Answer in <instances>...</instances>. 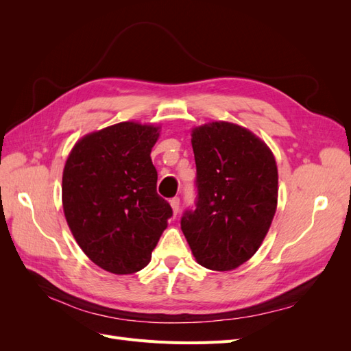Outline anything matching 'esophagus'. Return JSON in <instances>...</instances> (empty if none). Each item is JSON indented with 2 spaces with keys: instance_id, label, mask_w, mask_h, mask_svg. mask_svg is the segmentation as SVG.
Segmentation results:
<instances>
[{
  "instance_id": "34e87169",
  "label": "esophagus",
  "mask_w": 351,
  "mask_h": 351,
  "mask_svg": "<svg viewBox=\"0 0 351 351\" xmlns=\"http://www.w3.org/2000/svg\"><path fill=\"white\" fill-rule=\"evenodd\" d=\"M169 204H171V208H173V212H174V215H177L178 214V210H180V197H173L171 200H169Z\"/></svg>"
}]
</instances>
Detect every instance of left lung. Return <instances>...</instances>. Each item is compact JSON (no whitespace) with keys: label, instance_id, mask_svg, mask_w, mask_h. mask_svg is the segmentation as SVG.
<instances>
[{"label":"left lung","instance_id":"left-lung-1","mask_svg":"<svg viewBox=\"0 0 351 351\" xmlns=\"http://www.w3.org/2000/svg\"><path fill=\"white\" fill-rule=\"evenodd\" d=\"M192 146L197 196L182 231L202 267L236 269L256 253L275 215V158L259 137L226 121L196 127Z\"/></svg>","mask_w":351,"mask_h":351}]
</instances>
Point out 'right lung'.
Returning <instances> with one entry per match:
<instances>
[{
    "label": "right lung",
    "instance_id": "1",
    "mask_svg": "<svg viewBox=\"0 0 351 351\" xmlns=\"http://www.w3.org/2000/svg\"><path fill=\"white\" fill-rule=\"evenodd\" d=\"M159 127L133 121L93 132L71 149L62 173V208L80 249L102 269L133 274L173 217L156 193L151 151Z\"/></svg>",
    "mask_w": 351,
    "mask_h": 351
}]
</instances>
